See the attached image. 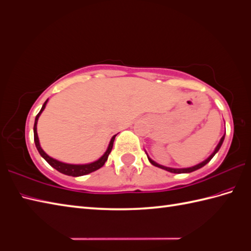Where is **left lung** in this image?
<instances>
[{"instance_id": "obj_1", "label": "left lung", "mask_w": 251, "mask_h": 251, "mask_svg": "<svg viewBox=\"0 0 251 251\" xmlns=\"http://www.w3.org/2000/svg\"><path fill=\"white\" fill-rule=\"evenodd\" d=\"M224 140H225V135L221 137V140H220V142H219V144L217 145V147L215 148V150H214V152L211 153L209 157L206 159V160H204L203 162H201V163H199L198 165H194V166H192V168H187V169H172V168H166V166H163V165H160V164H158L157 162H154L153 160H151L150 159L148 155V160H149V162L151 163L152 165H154V166H158V168H160V169H162V170H165V171H168V172H171V173H176V174H181V173H191V172H194V171H197V170H199V169H201V168H203L204 165H206L207 164L209 161L213 159V157L214 155L218 152V150L220 149V147H221V145H222V143H224Z\"/></svg>"}]
</instances>
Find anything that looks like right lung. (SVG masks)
Masks as SVG:
<instances>
[{"label":"right lung","mask_w":251,"mask_h":251,"mask_svg":"<svg viewBox=\"0 0 251 251\" xmlns=\"http://www.w3.org/2000/svg\"><path fill=\"white\" fill-rule=\"evenodd\" d=\"M47 102H48V100H47L45 103L43 104V106H42V109L40 110V113L36 115L35 122H34V127H33V131H34V143H35V146H36L38 152H40V154L42 155V157L45 159L47 162L52 166L53 169H55L60 173H62V174L69 175V176L77 177V176L87 175V174H89V173H92L94 171L101 169L102 166L105 164V162H106V161H107L108 155H109V153L111 151V149H113V145H114V141H115L116 135H114L113 137H111V140H110L109 145H108V147H107V150H106V151H105V153L99 160L94 161V162H92V163H88V164H68V163H63V162H60V161L55 160V159H53L51 157H49V155L45 151H44V150L41 147V145H40V141H38L36 126H37V120H38V118H40L42 111L45 109Z\"/></svg>","instance_id":"right-lung-1"}]
</instances>
